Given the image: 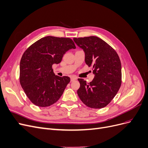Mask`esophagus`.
<instances>
[{
  "mask_svg": "<svg viewBox=\"0 0 148 148\" xmlns=\"http://www.w3.org/2000/svg\"><path fill=\"white\" fill-rule=\"evenodd\" d=\"M77 77H74V76H73V77H71V82H73V81H75V80H77Z\"/></svg>",
  "mask_w": 148,
  "mask_h": 148,
  "instance_id": "34e87169",
  "label": "esophagus"
}]
</instances>
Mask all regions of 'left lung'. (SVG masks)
<instances>
[{
  "mask_svg": "<svg viewBox=\"0 0 148 148\" xmlns=\"http://www.w3.org/2000/svg\"><path fill=\"white\" fill-rule=\"evenodd\" d=\"M74 41L85 52V62L92 66L95 78L90 83L78 78L79 99L90 108L101 109L117 95L122 84V65L114 49L96 36L74 38Z\"/></svg>",
  "mask_w": 148,
  "mask_h": 148,
  "instance_id": "left-lung-1",
  "label": "left lung"
}]
</instances>
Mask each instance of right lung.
Instances as JSON below:
<instances>
[{
  "label": "right lung",
  "instance_id": "1",
  "mask_svg": "<svg viewBox=\"0 0 148 148\" xmlns=\"http://www.w3.org/2000/svg\"><path fill=\"white\" fill-rule=\"evenodd\" d=\"M72 48L76 46L70 38L46 36L25 51L20 60V83L33 104L45 107L60 99L70 78L55 75L52 67Z\"/></svg>",
  "mask_w": 148,
  "mask_h": 148
}]
</instances>
